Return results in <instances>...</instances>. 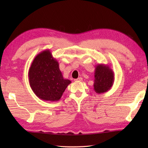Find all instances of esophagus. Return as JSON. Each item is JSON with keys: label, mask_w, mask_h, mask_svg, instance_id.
<instances>
[{"label": "esophagus", "mask_w": 148, "mask_h": 148, "mask_svg": "<svg viewBox=\"0 0 148 148\" xmlns=\"http://www.w3.org/2000/svg\"><path fill=\"white\" fill-rule=\"evenodd\" d=\"M75 81H76V82H79V81H83V78L82 77H78L77 79H74Z\"/></svg>", "instance_id": "1"}]
</instances>
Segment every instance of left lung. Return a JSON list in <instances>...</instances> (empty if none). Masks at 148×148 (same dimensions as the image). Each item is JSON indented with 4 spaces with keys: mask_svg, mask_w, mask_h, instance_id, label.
I'll return each mask as SVG.
<instances>
[{
    "mask_svg": "<svg viewBox=\"0 0 148 148\" xmlns=\"http://www.w3.org/2000/svg\"><path fill=\"white\" fill-rule=\"evenodd\" d=\"M93 89L97 93L108 92L114 81V74L108 65L99 64L95 67Z\"/></svg>",
    "mask_w": 148,
    "mask_h": 148,
    "instance_id": "8db88e82",
    "label": "left lung"
}]
</instances>
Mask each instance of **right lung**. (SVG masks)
I'll return each instance as SVG.
<instances>
[{
    "label": "right lung",
    "instance_id": "right-lung-1",
    "mask_svg": "<svg viewBox=\"0 0 148 148\" xmlns=\"http://www.w3.org/2000/svg\"><path fill=\"white\" fill-rule=\"evenodd\" d=\"M30 86L36 95L46 101H58L71 81L64 79L59 64L51 51L46 49L37 55L29 71Z\"/></svg>",
    "mask_w": 148,
    "mask_h": 148
}]
</instances>
